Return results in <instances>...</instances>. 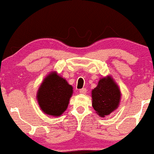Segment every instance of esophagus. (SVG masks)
Listing matches in <instances>:
<instances>
[{
    "instance_id": "obj_1",
    "label": "esophagus",
    "mask_w": 154,
    "mask_h": 154,
    "mask_svg": "<svg viewBox=\"0 0 154 154\" xmlns=\"http://www.w3.org/2000/svg\"><path fill=\"white\" fill-rule=\"evenodd\" d=\"M79 93L81 94H86V92H87V90L85 88H82V89H80V90H79Z\"/></svg>"
}]
</instances>
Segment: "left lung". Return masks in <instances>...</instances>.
I'll list each match as a JSON object with an SVG mask.
<instances>
[{
  "label": "left lung",
  "mask_w": 154,
  "mask_h": 154,
  "mask_svg": "<svg viewBox=\"0 0 154 154\" xmlns=\"http://www.w3.org/2000/svg\"><path fill=\"white\" fill-rule=\"evenodd\" d=\"M120 90L110 76L100 79L97 86L92 91V107L101 117L108 116L119 105Z\"/></svg>",
  "instance_id": "8db88e82"
}]
</instances>
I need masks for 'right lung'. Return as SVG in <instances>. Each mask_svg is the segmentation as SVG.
I'll return each instance as SVG.
<instances>
[{"label":"right lung","mask_w":154,"mask_h":154,"mask_svg":"<svg viewBox=\"0 0 154 154\" xmlns=\"http://www.w3.org/2000/svg\"><path fill=\"white\" fill-rule=\"evenodd\" d=\"M73 88L66 79L51 72L44 79L37 92V100L44 113L59 117L67 108Z\"/></svg>","instance_id":"add662e5"}]
</instances>
